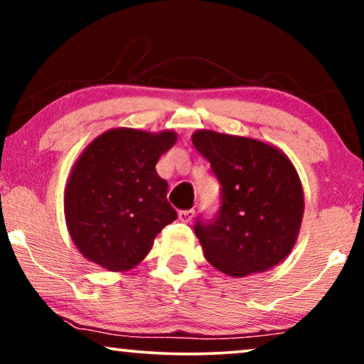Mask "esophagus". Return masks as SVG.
Here are the masks:
<instances>
[{"label": "esophagus", "instance_id": "34e87169", "mask_svg": "<svg viewBox=\"0 0 364 364\" xmlns=\"http://www.w3.org/2000/svg\"><path fill=\"white\" fill-rule=\"evenodd\" d=\"M194 218V209H183V211L178 213V219L181 223H189Z\"/></svg>", "mask_w": 364, "mask_h": 364}]
</instances>
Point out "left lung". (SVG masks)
<instances>
[{"label": "left lung", "instance_id": "left-lung-1", "mask_svg": "<svg viewBox=\"0 0 364 364\" xmlns=\"http://www.w3.org/2000/svg\"><path fill=\"white\" fill-rule=\"evenodd\" d=\"M193 145L221 184L216 216L194 224L204 257L231 277L264 272L294 247L304 191L282 151L245 136L199 130Z\"/></svg>", "mask_w": 364, "mask_h": 364}]
</instances>
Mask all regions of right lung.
Masks as SVG:
<instances>
[{
    "mask_svg": "<svg viewBox=\"0 0 364 364\" xmlns=\"http://www.w3.org/2000/svg\"><path fill=\"white\" fill-rule=\"evenodd\" d=\"M176 133L115 129L85 148L64 196L65 221L85 259L112 272L133 269L178 214L155 170Z\"/></svg>",
    "mask_w": 364,
    "mask_h": 364,
    "instance_id": "right-lung-1",
    "label": "right lung"
}]
</instances>
